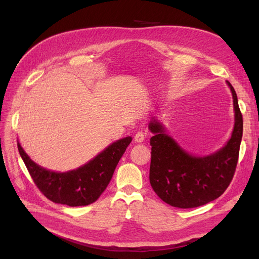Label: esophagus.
<instances>
[{"instance_id": "esophagus-1", "label": "esophagus", "mask_w": 259, "mask_h": 259, "mask_svg": "<svg viewBox=\"0 0 259 259\" xmlns=\"http://www.w3.org/2000/svg\"><path fill=\"white\" fill-rule=\"evenodd\" d=\"M144 140H145V134L143 132H138L137 134H135V137H134L135 143H143Z\"/></svg>"}]
</instances>
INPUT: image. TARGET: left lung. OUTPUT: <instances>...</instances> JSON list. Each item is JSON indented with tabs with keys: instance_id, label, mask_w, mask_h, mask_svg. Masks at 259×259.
<instances>
[{
	"instance_id": "8db88e82",
	"label": "left lung",
	"mask_w": 259,
	"mask_h": 259,
	"mask_svg": "<svg viewBox=\"0 0 259 259\" xmlns=\"http://www.w3.org/2000/svg\"><path fill=\"white\" fill-rule=\"evenodd\" d=\"M227 84L233 97L234 128L228 143L211 155L189 154L155 117L149 122L153 133L149 179L157 196L172 207L189 209L206 205L219 198L233 179L242 138V115L236 92L228 80Z\"/></svg>"
}]
</instances>
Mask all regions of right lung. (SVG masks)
<instances>
[{
  "label": "right lung",
  "mask_w": 259,
  "mask_h": 259,
  "mask_svg": "<svg viewBox=\"0 0 259 259\" xmlns=\"http://www.w3.org/2000/svg\"><path fill=\"white\" fill-rule=\"evenodd\" d=\"M131 141V137L118 140L86 165L64 173L46 170L36 165L26 154L20 143H18V149L27 170L40 192L56 203L79 207L90 205L105 191Z\"/></svg>",
  "instance_id": "1"
}]
</instances>
